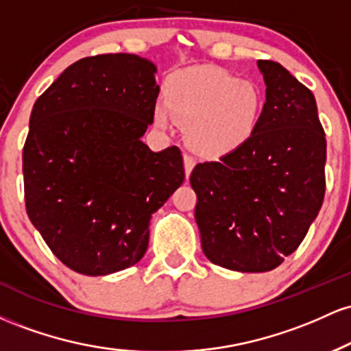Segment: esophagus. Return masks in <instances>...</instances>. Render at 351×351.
Listing matches in <instances>:
<instances>
[{
	"mask_svg": "<svg viewBox=\"0 0 351 351\" xmlns=\"http://www.w3.org/2000/svg\"><path fill=\"white\" fill-rule=\"evenodd\" d=\"M183 163H184V173H186V176H189V173L193 171V168H195V158H193L191 155H184L183 156Z\"/></svg>",
	"mask_w": 351,
	"mask_h": 351,
	"instance_id": "1",
	"label": "esophagus"
}]
</instances>
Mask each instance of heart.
<instances>
[{
	"label": "heart",
	"instance_id": "obj_1",
	"mask_svg": "<svg viewBox=\"0 0 351 351\" xmlns=\"http://www.w3.org/2000/svg\"><path fill=\"white\" fill-rule=\"evenodd\" d=\"M167 100L153 108L155 123L171 127L175 119L186 125L195 150L228 153L243 147L256 132L264 108L261 88L226 71L189 67L170 75Z\"/></svg>",
	"mask_w": 351,
	"mask_h": 351
}]
</instances>
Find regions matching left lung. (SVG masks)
I'll return each mask as SVG.
<instances>
[{
  "label": "left lung",
  "mask_w": 351,
  "mask_h": 351,
  "mask_svg": "<svg viewBox=\"0 0 351 351\" xmlns=\"http://www.w3.org/2000/svg\"><path fill=\"white\" fill-rule=\"evenodd\" d=\"M259 123L243 147L189 176L201 247L213 264L267 272L299 247L325 195L327 142L312 92L274 60Z\"/></svg>",
  "instance_id": "1"
}]
</instances>
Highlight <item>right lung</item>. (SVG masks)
Wrapping results in <instances>:
<instances>
[{"label":"right lung","mask_w":351,"mask_h":351,"mask_svg":"<svg viewBox=\"0 0 351 351\" xmlns=\"http://www.w3.org/2000/svg\"><path fill=\"white\" fill-rule=\"evenodd\" d=\"M136 54H102L67 67L36 100L23 150L33 226L62 264L107 276L145 256L153 213L181 186L178 147L142 142L160 86Z\"/></svg>","instance_id":"obj_1"}]
</instances>
